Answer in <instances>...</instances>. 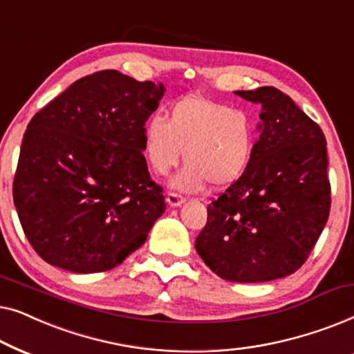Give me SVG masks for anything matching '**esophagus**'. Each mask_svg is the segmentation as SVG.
<instances>
[{"label": "esophagus", "mask_w": 354, "mask_h": 354, "mask_svg": "<svg viewBox=\"0 0 354 354\" xmlns=\"http://www.w3.org/2000/svg\"><path fill=\"white\" fill-rule=\"evenodd\" d=\"M166 201L171 207H178V206H182L183 203H185V200H183L182 196H178L177 193H169V195L166 196Z\"/></svg>", "instance_id": "34e87169"}]
</instances>
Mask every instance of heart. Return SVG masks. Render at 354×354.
I'll return each instance as SVG.
<instances>
[{"instance_id":"1","label":"heart","mask_w":354,"mask_h":354,"mask_svg":"<svg viewBox=\"0 0 354 354\" xmlns=\"http://www.w3.org/2000/svg\"><path fill=\"white\" fill-rule=\"evenodd\" d=\"M258 132L250 114L201 95H188L169 109V120L151 115L143 125V154L154 174L187 164L171 180L180 192H200L207 183L227 188L253 159Z\"/></svg>"}]
</instances>
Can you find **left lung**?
Segmentation results:
<instances>
[{
    "mask_svg": "<svg viewBox=\"0 0 354 354\" xmlns=\"http://www.w3.org/2000/svg\"><path fill=\"white\" fill-rule=\"evenodd\" d=\"M235 95L261 104L259 140L243 176L207 206L195 248L222 279L269 282L301 268L327 224V142L274 86Z\"/></svg>",
    "mask_w": 354,
    "mask_h": 354,
    "instance_id": "8db88e82",
    "label": "left lung"
}]
</instances>
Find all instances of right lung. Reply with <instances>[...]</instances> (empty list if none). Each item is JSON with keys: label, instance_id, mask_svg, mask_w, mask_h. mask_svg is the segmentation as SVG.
I'll list each match as a JSON object with an SVG mask.
<instances>
[{"label": "right lung", "instance_id": "obj_1", "mask_svg": "<svg viewBox=\"0 0 354 354\" xmlns=\"http://www.w3.org/2000/svg\"><path fill=\"white\" fill-rule=\"evenodd\" d=\"M164 91L100 71L33 115L12 195L24 234L48 264L104 272L147 241L166 203L149 178L142 135Z\"/></svg>", "mask_w": 354, "mask_h": 354}]
</instances>
